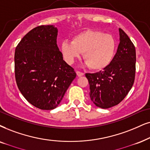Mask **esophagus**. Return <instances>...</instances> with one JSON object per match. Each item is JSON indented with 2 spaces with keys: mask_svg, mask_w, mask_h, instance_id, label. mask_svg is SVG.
<instances>
[{
  "mask_svg": "<svg viewBox=\"0 0 150 150\" xmlns=\"http://www.w3.org/2000/svg\"><path fill=\"white\" fill-rule=\"evenodd\" d=\"M76 73H77V76H79V77L82 76V75H84V73H82V72L79 71H76Z\"/></svg>",
  "mask_w": 150,
  "mask_h": 150,
  "instance_id": "obj_1",
  "label": "esophagus"
}]
</instances>
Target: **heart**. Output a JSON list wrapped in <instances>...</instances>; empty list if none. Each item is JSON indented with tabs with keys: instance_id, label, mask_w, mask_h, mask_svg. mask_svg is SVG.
<instances>
[{
	"instance_id": "obj_1",
	"label": "heart",
	"mask_w": 150,
	"mask_h": 150,
	"mask_svg": "<svg viewBox=\"0 0 150 150\" xmlns=\"http://www.w3.org/2000/svg\"><path fill=\"white\" fill-rule=\"evenodd\" d=\"M115 48L116 42L112 35L86 30L74 36L72 41H64L60 49L67 63L72 64L83 53V58L89 69L100 71L112 61Z\"/></svg>"
}]
</instances>
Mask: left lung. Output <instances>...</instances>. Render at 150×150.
Here are the masks:
<instances>
[{"label": "left lung", "mask_w": 150, "mask_h": 150, "mask_svg": "<svg viewBox=\"0 0 150 150\" xmlns=\"http://www.w3.org/2000/svg\"><path fill=\"white\" fill-rule=\"evenodd\" d=\"M114 57L102 71L86 73L90 85V98L97 107L108 109L118 105L133 86L136 74V49L122 29Z\"/></svg>", "instance_id": "8db88e82"}]
</instances>
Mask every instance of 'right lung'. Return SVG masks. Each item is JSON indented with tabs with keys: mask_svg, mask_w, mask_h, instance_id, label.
I'll list each match as a JSON object with an SVG mask.
<instances>
[{
	"mask_svg": "<svg viewBox=\"0 0 150 150\" xmlns=\"http://www.w3.org/2000/svg\"><path fill=\"white\" fill-rule=\"evenodd\" d=\"M58 30L39 25L28 33L14 53L15 79L23 97L42 110L56 108L76 77L57 44Z\"/></svg>",
	"mask_w": 150,
	"mask_h": 150,
	"instance_id": "1",
	"label": "right lung"
}]
</instances>
